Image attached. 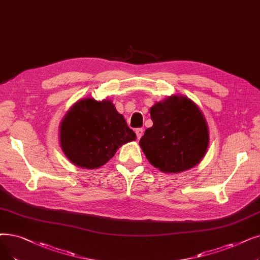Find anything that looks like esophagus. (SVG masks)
Returning <instances> with one entry per match:
<instances>
[{
  "mask_svg": "<svg viewBox=\"0 0 260 260\" xmlns=\"http://www.w3.org/2000/svg\"><path fill=\"white\" fill-rule=\"evenodd\" d=\"M142 135H143V129L142 128H137L136 129V136H137V138L140 139L142 137Z\"/></svg>",
  "mask_w": 260,
  "mask_h": 260,
  "instance_id": "34e87169",
  "label": "esophagus"
}]
</instances>
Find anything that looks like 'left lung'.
I'll return each mask as SVG.
<instances>
[{
	"label": "left lung",
	"instance_id": "8db88e82",
	"mask_svg": "<svg viewBox=\"0 0 260 260\" xmlns=\"http://www.w3.org/2000/svg\"><path fill=\"white\" fill-rule=\"evenodd\" d=\"M153 126L139 141L145 157L164 173L196 167L209 144V128L200 107L185 95H171L150 108Z\"/></svg>",
	"mask_w": 260,
	"mask_h": 260
}]
</instances>
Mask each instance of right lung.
Returning <instances> with one entry per match:
<instances>
[{
  "label": "right lung",
  "instance_id": "obj_1",
  "mask_svg": "<svg viewBox=\"0 0 260 260\" xmlns=\"http://www.w3.org/2000/svg\"><path fill=\"white\" fill-rule=\"evenodd\" d=\"M134 140L136 134L110 100L77 101L59 125L63 154L73 165L89 170L105 165L120 146Z\"/></svg>",
  "mask_w": 260,
  "mask_h": 260
}]
</instances>
